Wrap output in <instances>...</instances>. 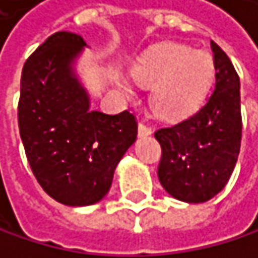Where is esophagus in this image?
<instances>
[{"label": "esophagus", "mask_w": 258, "mask_h": 258, "mask_svg": "<svg viewBox=\"0 0 258 258\" xmlns=\"http://www.w3.org/2000/svg\"><path fill=\"white\" fill-rule=\"evenodd\" d=\"M152 134V129L149 127V126H146L145 123H140L138 124V137H149Z\"/></svg>", "instance_id": "esophagus-1"}]
</instances>
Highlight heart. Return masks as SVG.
<instances>
[{
	"label": "heart",
	"instance_id": "b5f03b06",
	"mask_svg": "<svg viewBox=\"0 0 258 258\" xmlns=\"http://www.w3.org/2000/svg\"><path fill=\"white\" fill-rule=\"evenodd\" d=\"M132 77L138 84L152 87L151 106L160 118L180 121L205 104L215 78V62L205 50L166 43L141 56ZM115 81L126 95H132V87L124 78L117 77Z\"/></svg>",
	"mask_w": 258,
	"mask_h": 258
}]
</instances>
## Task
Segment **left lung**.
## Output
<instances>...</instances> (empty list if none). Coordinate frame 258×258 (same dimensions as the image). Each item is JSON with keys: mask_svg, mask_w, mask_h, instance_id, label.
Returning <instances> with one entry per match:
<instances>
[{"mask_svg": "<svg viewBox=\"0 0 258 258\" xmlns=\"http://www.w3.org/2000/svg\"><path fill=\"white\" fill-rule=\"evenodd\" d=\"M211 49L215 62L212 95L192 117L155 132L161 146L160 183L167 194L186 203H205L226 186L241 143L240 78L214 41Z\"/></svg>", "mask_w": 258, "mask_h": 258, "instance_id": "1", "label": "left lung"}]
</instances>
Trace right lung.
<instances>
[{
	"label": "right lung",
	"instance_id": "right-lung-1",
	"mask_svg": "<svg viewBox=\"0 0 258 258\" xmlns=\"http://www.w3.org/2000/svg\"><path fill=\"white\" fill-rule=\"evenodd\" d=\"M86 41L56 32L26 61L18 126L32 172L47 194L66 206H89L110 189L115 167L137 140L127 110L91 109L75 64Z\"/></svg>",
	"mask_w": 258,
	"mask_h": 258
}]
</instances>
